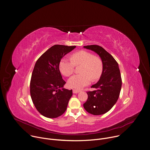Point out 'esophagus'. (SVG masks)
Returning a JSON list of instances; mask_svg holds the SVG:
<instances>
[{
    "instance_id": "1",
    "label": "esophagus",
    "mask_w": 150,
    "mask_h": 150,
    "mask_svg": "<svg viewBox=\"0 0 150 150\" xmlns=\"http://www.w3.org/2000/svg\"><path fill=\"white\" fill-rule=\"evenodd\" d=\"M80 91V90L78 89H73V93H77Z\"/></svg>"
}]
</instances>
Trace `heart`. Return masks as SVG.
Segmentation results:
<instances>
[{
  "label": "heart",
  "mask_w": 150,
  "mask_h": 150,
  "mask_svg": "<svg viewBox=\"0 0 150 150\" xmlns=\"http://www.w3.org/2000/svg\"><path fill=\"white\" fill-rule=\"evenodd\" d=\"M80 65L79 72L81 74L74 75L68 81V85L71 88L81 89L88 85L91 79L96 81L102 75V59L84 50L72 54L71 59L62 58L59 62V69L64 75L69 76L74 73L75 67Z\"/></svg>",
  "instance_id": "b5f03b06"
}]
</instances>
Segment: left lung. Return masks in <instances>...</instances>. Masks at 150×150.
Returning a JSON list of instances; mask_svg holds the SVG:
<instances>
[{"instance_id": "obj_1", "label": "left lung", "mask_w": 150, "mask_h": 150, "mask_svg": "<svg viewBox=\"0 0 150 150\" xmlns=\"http://www.w3.org/2000/svg\"><path fill=\"white\" fill-rule=\"evenodd\" d=\"M83 47L98 54L103 62V71L100 79L91 86L95 90L86 92L88 99L83 104V107L89 114L102 115L112 108L120 96L122 79L118 64L100 46L92 45Z\"/></svg>"}]
</instances>
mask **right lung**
Masks as SVG:
<instances>
[{"mask_svg": "<svg viewBox=\"0 0 150 150\" xmlns=\"http://www.w3.org/2000/svg\"><path fill=\"white\" fill-rule=\"evenodd\" d=\"M76 46L55 45L37 60L31 76L30 93L38 111L45 117L55 118L67 110L72 90L63 88L66 82L59 71L61 59Z\"/></svg>", "mask_w": 150, "mask_h": 150, "instance_id": "obj_1", "label": "right lung"}]
</instances>
